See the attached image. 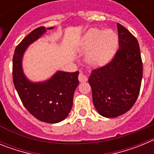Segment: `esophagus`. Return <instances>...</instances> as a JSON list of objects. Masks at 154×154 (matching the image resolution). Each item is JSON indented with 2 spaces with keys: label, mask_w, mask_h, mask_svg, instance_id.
<instances>
[{
  "label": "esophagus",
  "mask_w": 154,
  "mask_h": 154,
  "mask_svg": "<svg viewBox=\"0 0 154 154\" xmlns=\"http://www.w3.org/2000/svg\"><path fill=\"white\" fill-rule=\"evenodd\" d=\"M79 82H86L87 80H88V79H87V77L83 74V73L81 72L79 75Z\"/></svg>",
  "instance_id": "obj_1"
}]
</instances>
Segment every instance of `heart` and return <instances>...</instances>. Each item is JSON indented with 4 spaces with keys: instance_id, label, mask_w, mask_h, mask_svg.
Listing matches in <instances>:
<instances>
[{
    "instance_id": "b5f03b06",
    "label": "heart",
    "mask_w": 154,
    "mask_h": 154,
    "mask_svg": "<svg viewBox=\"0 0 154 154\" xmlns=\"http://www.w3.org/2000/svg\"><path fill=\"white\" fill-rule=\"evenodd\" d=\"M118 47L117 35L111 30L92 28L87 31L81 42V48L89 51L87 62L92 66L105 64L113 56Z\"/></svg>"
}]
</instances>
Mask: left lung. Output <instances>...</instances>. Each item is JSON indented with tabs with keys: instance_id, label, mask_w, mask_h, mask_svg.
<instances>
[{
	"instance_id": "left-lung-1",
	"label": "left lung",
	"mask_w": 154,
	"mask_h": 154,
	"mask_svg": "<svg viewBox=\"0 0 154 154\" xmlns=\"http://www.w3.org/2000/svg\"><path fill=\"white\" fill-rule=\"evenodd\" d=\"M119 48L111 62L93 69L89 79L95 108L104 117L123 115L140 93L143 62L137 39L117 23Z\"/></svg>"
}]
</instances>
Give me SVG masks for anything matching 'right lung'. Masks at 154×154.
Here are the masks:
<instances>
[{
  "mask_svg": "<svg viewBox=\"0 0 154 154\" xmlns=\"http://www.w3.org/2000/svg\"><path fill=\"white\" fill-rule=\"evenodd\" d=\"M45 31V27L35 28L19 43L13 56L12 74L14 85L28 112L42 122L56 123L64 120L72 109L75 90L79 83V72L58 71L42 82H32L25 77L22 70L24 51Z\"/></svg>",
  "mask_w": 154,
  "mask_h": 154,
  "instance_id": "right-lung-1",
  "label": "right lung"
}]
</instances>
